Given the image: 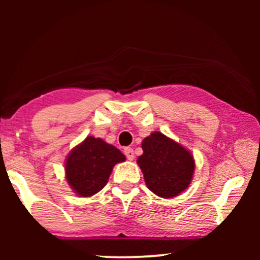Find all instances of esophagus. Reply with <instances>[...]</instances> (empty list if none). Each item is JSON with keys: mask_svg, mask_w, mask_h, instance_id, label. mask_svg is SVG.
I'll use <instances>...</instances> for the list:
<instances>
[{"mask_svg": "<svg viewBox=\"0 0 260 260\" xmlns=\"http://www.w3.org/2000/svg\"><path fill=\"white\" fill-rule=\"evenodd\" d=\"M124 153H125V156L127 157V159H128V160H133L134 159L135 155H134V150L132 148H129V147L125 148L124 149Z\"/></svg>", "mask_w": 260, "mask_h": 260, "instance_id": "34e87169", "label": "esophagus"}]
</instances>
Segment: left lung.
<instances>
[{"label":"left lung","mask_w":260,"mask_h":260,"mask_svg":"<svg viewBox=\"0 0 260 260\" xmlns=\"http://www.w3.org/2000/svg\"><path fill=\"white\" fill-rule=\"evenodd\" d=\"M138 158L147 187L164 199H172L190 184L195 161L190 152L160 132L143 140Z\"/></svg>","instance_id":"obj_1"}]
</instances>
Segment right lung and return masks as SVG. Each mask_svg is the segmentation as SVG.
Here are the masks:
<instances>
[{"label":"right lung","mask_w":260,"mask_h":260,"mask_svg":"<svg viewBox=\"0 0 260 260\" xmlns=\"http://www.w3.org/2000/svg\"><path fill=\"white\" fill-rule=\"evenodd\" d=\"M125 159L119 149L102 139L87 136L70 152L65 161L68 183L77 195L93 196L108 183L113 166Z\"/></svg>","instance_id":"right-lung-1"}]
</instances>
